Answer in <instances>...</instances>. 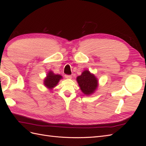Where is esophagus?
<instances>
[{
	"label": "esophagus",
	"instance_id": "esophagus-1",
	"mask_svg": "<svg viewBox=\"0 0 146 146\" xmlns=\"http://www.w3.org/2000/svg\"><path fill=\"white\" fill-rule=\"evenodd\" d=\"M65 77L66 78H68V79H71L72 78V76H69V75H66Z\"/></svg>",
	"mask_w": 146,
	"mask_h": 146
}]
</instances>
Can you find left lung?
I'll return each instance as SVG.
<instances>
[{
	"label": "left lung",
	"instance_id": "obj_1",
	"mask_svg": "<svg viewBox=\"0 0 146 146\" xmlns=\"http://www.w3.org/2000/svg\"><path fill=\"white\" fill-rule=\"evenodd\" d=\"M77 82L83 93L86 96L94 94L98 89L99 81L95 75L90 70H85L80 76L77 77Z\"/></svg>",
	"mask_w": 146,
	"mask_h": 146
}]
</instances>
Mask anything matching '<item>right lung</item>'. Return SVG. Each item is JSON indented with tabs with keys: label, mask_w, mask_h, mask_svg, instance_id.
Returning a JSON list of instances; mask_svg holds the SVG:
<instances>
[{
	"label": "right lung",
	"mask_w": 146,
	"mask_h": 146,
	"mask_svg": "<svg viewBox=\"0 0 146 146\" xmlns=\"http://www.w3.org/2000/svg\"><path fill=\"white\" fill-rule=\"evenodd\" d=\"M63 78V77L59 74H55L54 72L50 70L46 75L44 80V85L49 90H52L58 85L60 80Z\"/></svg>",
	"instance_id": "right-lung-1"
}]
</instances>
